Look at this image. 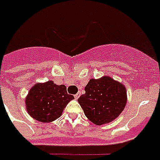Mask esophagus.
<instances>
[{"label":"esophagus","instance_id":"obj_1","mask_svg":"<svg viewBox=\"0 0 160 160\" xmlns=\"http://www.w3.org/2000/svg\"><path fill=\"white\" fill-rule=\"evenodd\" d=\"M80 92H77L76 94H75V95H74V98H75V99H78V98H79V97H80Z\"/></svg>","mask_w":160,"mask_h":160}]
</instances>
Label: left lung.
Returning a JSON list of instances; mask_svg holds the SVG:
<instances>
[{
    "instance_id": "obj_1",
    "label": "left lung",
    "mask_w": 160,
    "mask_h": 160,
    "mask_svg": "<svg viewBox=\"0 0 160 160\" xmlns=\"http://www.w3.org/2000/svg\"><path fill=\"white\" fill-rule=\"evenodd\" d=\"M85 91L78 101L87 118L95 125L112 121L121 113L127 103L126 88L110 77L92 79Z\"/></svg>"
}]
</instances>
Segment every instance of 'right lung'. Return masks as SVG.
Instances as JSON below:
<instances>
[{
  "label": "right lung",
  "instance_id": "add662e5",
  "mask_svg": "<svg viewBox=\"0 0 160 160\" xmlns=\"http://www.w3.org/2000/svg\"><path fill=\"white\" fill-rule=\"evenodd\" d=\"M74 97L68 94L64 85L58 86L48 81L36 84L26 99L27 110L33 119L41 122H51L61 117L65 107Z\"/></svg>",
  "mask_w": 160,
  "mask_h": 160
}]
</instances>
